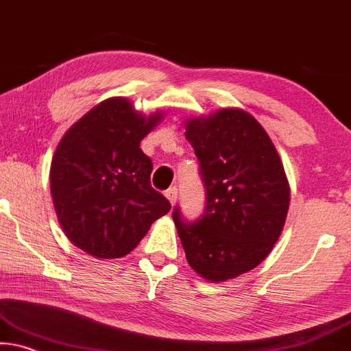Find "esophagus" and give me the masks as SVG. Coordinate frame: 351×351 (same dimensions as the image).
<instances>
[{
  "mask_svg": "<svg viewBox=\"0 0 351 351\" xmlns=\"http://www.w3.org/2000/svg\"><path fill=\"white\" fill-rule=\"evenodd\" d=\"M165 197L168 199V201H170V204L173 206V204L176 202V199H178V189H176L175 186H173V188H168L165 191Z\"/></svg>",
  "mask_w": 351,
  "mask_h": 351,
  "instance_id": "obj_1",
  "label": "esophagus"
}]
</instances>
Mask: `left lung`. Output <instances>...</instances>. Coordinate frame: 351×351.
Listing matches in <instances>:
<instances>
[{"instance_id": "1", "label": "left lung", "mask_w": 351, "mask_h": 351, "mask_svg": "<svg viewBox=\"0 0 351 351\" xmlns=\"http://www.w3.org/2000/svg\"><path fill=\"white\" fill-rule=\"evenodd\" d=\"M207 193L206 212L188 223L173 212L186 259L217 283L250 272L272 251L290 206V184L277 149L245 110L221 108L184 121Z\"/></svg>"}]
</instances>
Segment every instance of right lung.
<instances>
[{
	"label": "right lung",
	"mask_w": 351,
	"mask_h": 351,
	"mask_svg": "<svg viewBox=\"0 0 351 351\" xmlns=\"http://www.w3.org/2000/svg\"><path fill=\"white\" fill-rule=\"evenodd\" d=\"M145 117L124 97L100 101L77 119L53 155L50 191L71 243L97 259L134 250L170 202L150 186L152 160L141 141L163 119Z\"/></svg>",
	"instance_id": "obj_1"
}]
</instances>
